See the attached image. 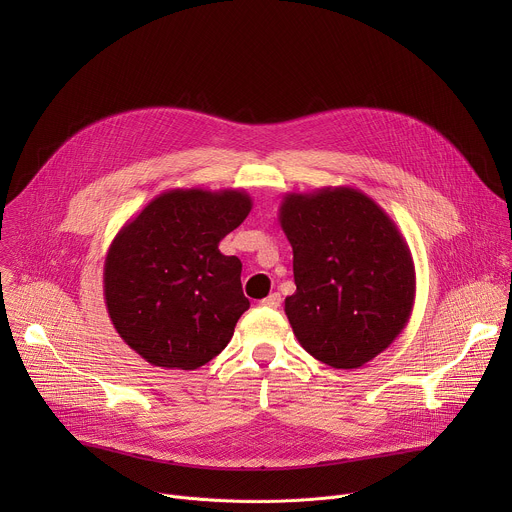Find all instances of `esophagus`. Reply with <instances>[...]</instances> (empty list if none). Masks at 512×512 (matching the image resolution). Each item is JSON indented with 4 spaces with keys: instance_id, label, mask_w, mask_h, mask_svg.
<instances>
[{
    "instance_id": "obj_1",
    "label": "esophagus",
    "mask_w": 512,
    "mask_h": 512,
    "mask_svg": "<svg viewBox=\"0 0 512 512\" xmlns=\"http://www.w3.org/2000/svg\"><path fill=\"white\" fill-rule=\"evenodd\" d=\"M279 304H281V296L277 294V291H273V294H269L265 300H261V302H259V306H263V308H271V310L279 308Z\"/></svg>"
}]
</instances>
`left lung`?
<instances>
[{
  "label": "left lung",
  "mask_w": 512,
  "mask_h": 512,
  "mask_svg": "<svg viewBox=\"0 0 512 512\" xmlns=\"http://www.w3.org/2000/svg\"><path fill=\"white\" fill-rule=\"evenodd\" d=\"M279 225L296 279L285 316L304 350L344 371L387 350L415 302L413 257L391 216L356 188L326 186L287 192Z\"/></svg>",
  "instance_id": "8db88e82"
}]
</instances>
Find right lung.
I'll return each instance as SVG.
<instances>
[{"instance_id": "add662e5", "label": "right lung", "mask_w": 512, "mask_h": 512, "mask_svg": "<svg viewBox=\"0 0 512 512\" xmlns=\"http://www.w3.org/2000/svg\"><path fill=\"white\" fill-rule=\"evenodd\" d=\"M251 206L237 188H176L115 235L105 257V304L121 340L143 360L194 371L229 344L249 300L241 261L218 243Z\"/></svg>"}]
</instances>
